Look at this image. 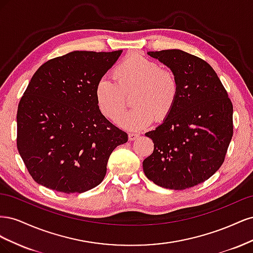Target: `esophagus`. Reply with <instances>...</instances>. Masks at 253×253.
Masks as SVG:
<instances>
[{"mask_svg":"<svg viewBox=\"0 0 253 253\" xmlns=\"http://www.w3.org/2000/svg\"><path fill=\"white\" fill-rule=\"evenodd\" d=\"M138 137H139L138 134H136V133H129V134H128V140H129V141H134V140H136L137 138H138Z\"/></svg>","mask_w":253,"mask_h":253,"instance_id":"esophagus-1","label":"esophagus"}]
</instances>
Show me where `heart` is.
<instances>
[{
  "label": "heart",
  "mask_w": 253,
  "mask_h": 253,
  "mask_svg": "<svg viewBox=\"0 0 253 253\" xmlns=\"http://www.w3.org/2000/svg\"><path fill=\"white\" fill-rule=\"evenodd\" d=\"M113 81L108 76L95 86L97 108L105 118L117 119L125 107V96L134 93V109L122 115L117 124L127 131H140L169 116L178 97V81L173 73L138 53L126 57L115 67Z\"/></svg>",
  "instance_id": "b5f03b06"
}]
</instances>
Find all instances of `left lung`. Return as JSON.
<instances>
[{
    "mask_svg": "<svg viewBox=\"0 0 253 253\" xmlns=\"http://www.w3.org/2000/svg\"><path fill=\"white\" fill-rule=\"evenodd\" d=\"M178 81V97L163 124L145 133L154 151L142 163L155 185L185 190L204 182L223 165L233 135V106L213 68L180 50L148 51Z\"/></svg>",
    "mask_w": 253,
    "mask_h": 253,
    "instance_id": "left-lung-1",
    "label": "left lung"
}]
</instances>
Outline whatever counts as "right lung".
Returning <instances> with one entry per match:
<instances>
[{
	"label": "right lung",
	"mask_w": 253,
	"mask_h": 253,
	"mask_svg": "<svg viewBox=\"0 0 253 253\" xmlns=\"http://www.w3.org/2000/svg\"><path fill=\"white\" fill-rule=\"evenodd\" d=\"M121 53L75 50L33 76L18 106L17 145L39 185L70 194L103 180L111 153L127 134L98 110L95 86Z\"/></svg>",
	"instance_id": "right-lung-1"
}]
</instances>
